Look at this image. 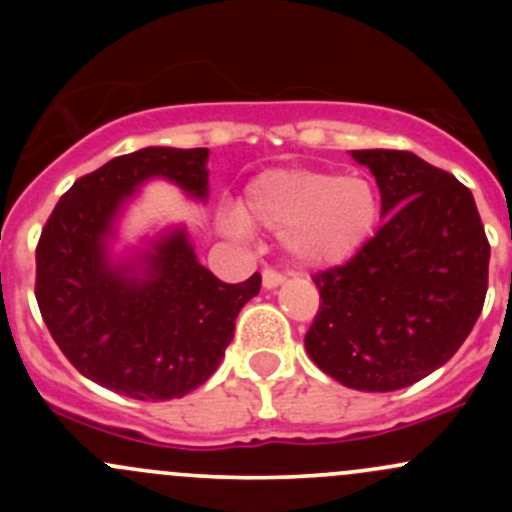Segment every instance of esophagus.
Masks as SVG:
<instances>
[{
    "mask_svg": "<svg viewBox=\"0 0 512 512\" xmlns=\"http://www.w3.org/2000/svg\"><path fill=\"white\" fill-rule=\"evenodd\" d=\"M282 282H285V277H282L280 272H275V270L262 272V287H265V289H277L282 285Z\"/></svg>",
    "mask_w": 512,
    "mask_h": 512,
    "instance_id": "34e87169",
    "label": "esophagus"
}]
</instances>
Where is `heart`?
I'll list each match as a JSON object with an SVG mask.
<instances>
[{"label": "heart", "instance_id": "1", "mask_svg": "<svg viewBox=\"0 0 512 512\" xmlns=\"http://www.w3.org/2000/svg\"><path fill=\"white\" fill-rule=\"evenodd\" d=\"M379 213V193L361 175L275 168L250 180L240 213L223 215V230L237 237L250 227L280 232L294 267L324 270L352 260L374 235Z\"/></svg>", "mask_w": 512, "mask_h": 512}]
</instances>
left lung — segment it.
I'll return each mask as SVG.
<instances>
[{"label":"left lung","instance_id":"8db88e82","mask_svg":"<svg viewBox=\"0 0 512 512\" xmlns=\"http://www.w3.org/2000/svg\"><path fill=\"white\" fill-rule=\"evenodd\" d=\"M381 193L374 237L314 277L309 359L356 391L416 384L458 352L480 317L490 247L473 193L409 151H349Z\"/></svg>","mask_w":512,"mask_h":512}]
</instances>
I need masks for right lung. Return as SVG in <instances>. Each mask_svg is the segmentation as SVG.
I'll use <instances>...</instances> for the list:
<instances>
[{"mask_svg": "<svg viewBox=\"0 0 512 512\" xmlns=\"http://www.w3.org/2000/svg\"><path fill=\"white\" fill-rule=\"evenodd\" d=\"M208 148L148 146L76 180L36 247V302L66 359L138 401L183 399L213 376L262 277L225 285L195 255L185 223L128 242V208L151 180L193 203L210 195Z\"/></svg>", "mask_w": 512, "mask_h": 512, "instance_id": "add662e5", "label": "right lung"}]
</instances>
